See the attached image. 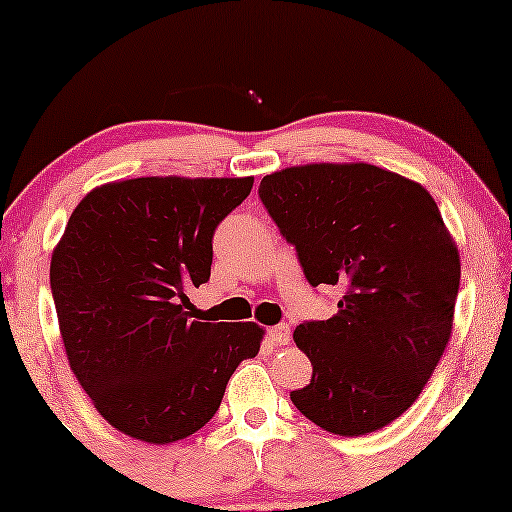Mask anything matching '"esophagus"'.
Masks as SVG:
<instances>
[{
	"label": "esophagus",
	"instance_id": "34e87169",
	"mask_svg": "<svg viewBox=\"0 0 512 512\" xmlns=\"http://www.w3.org/2000/svg\"><path fill=\"white\" fill-rule=\"evenodd\" d=\"M268 338H270L272 342H275V345H289V340H291V328L284 326V324L272 326V328H268Z\"/></svg>",
	"mask_w": 512,
	"mask_h": 512
}]
</instances>
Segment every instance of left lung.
Wrapping results in <instances>:
<instances>
[{"mask_svg":"<svg viewBox=\"0 0 512 512\" xmlns=\"http://www.w3.org/2000/svg\"><path fill=\"white\" fill-rule=\"evenodd\" d=\"M307 282L345 289L338 312L293 331L312 380L291 391L335 436H366L417 401L452 335L461 263L422 184L368 163L272 172L258 188Z\"/></svg>","mask_w":512,"mask_h":512,"instance_id":"obj_1","label":"left lung"}]
</instances>
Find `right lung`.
Instances as JSON below:
<instances>
[{
  "instance_id": "1",
  "label": "right lung",
  "mask_w": 512,
  "mask_h": 512,
  "mask_svg": "<svg viewBox=\"0 0 512 512\" xmlns=\"http://www.w3.org/2000/svg\"><path fill=\"white\" fill-rule=\"evenodd\" d=\"M254 177H139L97 186L51 258L60 335L76 380L125 436L167 445L219 410L258 354L254 321H198L186 293L212 272V237Z\"/></svg>"
}]
</instances>
